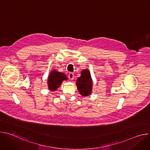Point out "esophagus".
Segmentation results:
<instances>
[{
    "mask_svg": "<svg viewBox=\"0 0 150 150\" xmlns=\"http://www.w3.org/2000/svg\"><path fill=\"white\" fill-rule=\"evenodd\" d=\"M68 77H69V78L71 80L74 79V73H72V72H70V73L69 74V76H68Z\"/></svg>",
    "mask_w": 150,
    "mask_h": 150,
    "instance_id": "34e87169",
    "label": "esophagus"
}]
</instances>
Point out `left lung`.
I'll use <instances>...</instances> for the list:
<instances>
[{"label": "left lung", "instance_id": "1", "mask_svg": "<svg viewBox=\"0 0 150 150\" xmlns=\"http://www.w3.org/2000/svg\"><path fill=\"white\" fill-rule=\"evenodd\" d=\"M76 86L78 91L82 96H88L91 94L93 81L88 69L81 71V76L76 80Z\"/></svg>", "mask_w": 150, "mask_h": 150}]
</instances>
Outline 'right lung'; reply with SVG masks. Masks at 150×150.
I'll use <instances>...</instances> for the list:
<instances>
[{"mask_svg":"<svg viewBox=\"0 0 150 150\" xmlns=\"http://www.w3.org/2000/svg\"><path fill=\"white\" fill-rule=\"evenodd\" d=\"M67 75L56 70H53L48 76V87L50 91H56L60 87V85L64 80H67Z\"/></svg>","mask_w":150,"mask_h":150,"instance_id":"right-lung-1","label":"right lung"}]
</instances>
